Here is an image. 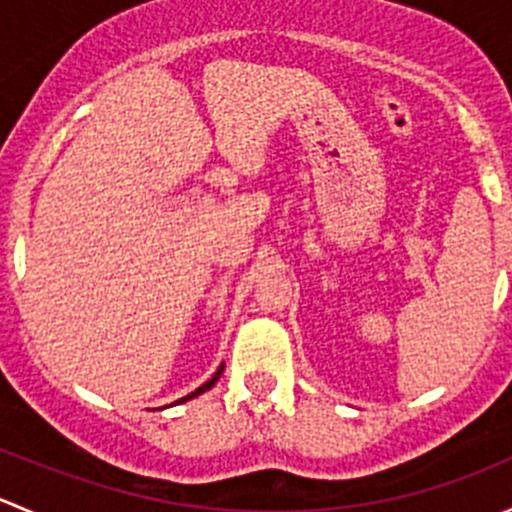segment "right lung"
I'll list each match as a JSON object with an SVG mask.
<instances>
[{"instance_id":"1","label":"right lung","mask_w":512,"mask_h":512,"mask_svg":"<svg viewBox=\"0 0 512 512\" xmlns=\"http://www.w3.org/2000/svg\"><path fill=\"white\" fill-rule=\"evenodd\" d=\"M223 369H225V364H220V369H218V371H215V374H213V379H210V381H205V384H203V386H200V389H195V391H193V394L183 396V399H180V401H175V404H183V401H190V399H195V396L205 394V391H208V389H213V386H215V381H218V379H220V374H223Z\"/></svg>"}]
</instances>
